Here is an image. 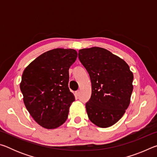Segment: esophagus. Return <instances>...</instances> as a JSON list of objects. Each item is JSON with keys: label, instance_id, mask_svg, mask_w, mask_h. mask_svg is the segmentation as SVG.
<instances>
[{"label": "esophagus", "instance_id": "esophagus-1", "mask_svg": "<svg viewBox=\"0 0 157 157\" xmlns=\"http://www.w3.org/2000/svg\"><path fill=\"white\" fill-rule=\"evenodd\" d=\"M75 96H76V97H78V96H79V91H76V92L75 93Z\"/></svg>", "mask_w": 157, "mask_h": 157}]
</instances>
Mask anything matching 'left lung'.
Here are the masks:
<instances>
[{"label":"left lung","mask_w":157,"mask_h":157,"mask_svg":"<svg viewBox=\"0 0 157 157\" xmlns=\"http://www.w3.org/2000/svg\"><path fill=\"white\" fill-rule=\"evenodd\" d=\"M78 57L91 82V96L86 103L89 120L102 128L112 126L129 105L133 73L123 59L102 48L79 50Z\"/></svg>","instance_id":"8db88e82"}]
</instances>
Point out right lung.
<instances>
[{"instance_id":"add662e5","label":"right lung","mask_w":157,"mask_h":157,"mask_svg":"<svg viewBox=\"0 0 157 157\" xmlns=\"http://www.w3.org/2000/svg\"><path fill=\"white\" fill-rule=\"evenodd\" d=\"M77 57L74 49L50 50L23 71L20 84L23 102L34 120L44 128H57L68 118L75 101L68 88V70Z\"/></svg>"}]
</instances>
